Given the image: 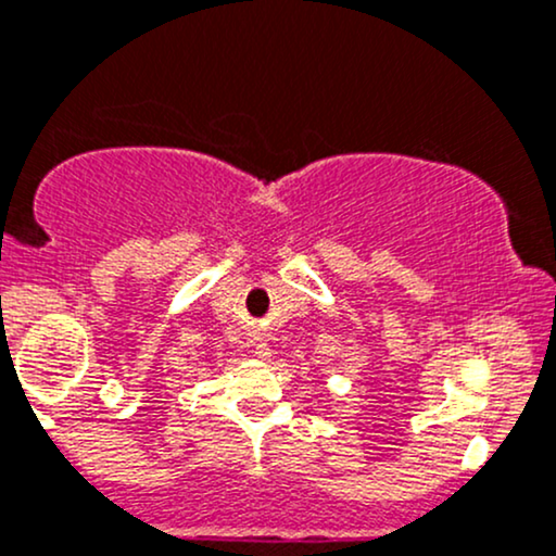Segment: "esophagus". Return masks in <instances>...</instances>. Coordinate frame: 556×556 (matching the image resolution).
Segmentation results:
<instances>
[{
    "label": "esophagus",
    "mask_w": 556,
    "mask_h": 556,
    "mask_svg": "<svg viewBox=\"0 0 556 556\" xmlns=\"http://www.w3.org/2000/svg\"><path fill=\"white\" fill-rule=\"evenodd\" d=\"M254 354H257V356H263V358H265V356H267V349H265V345H260V343H257V349H254Z\"/></svg>",
    "instance_id": "esophagus-1"
}]
</instances>
